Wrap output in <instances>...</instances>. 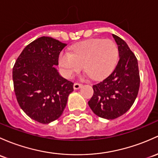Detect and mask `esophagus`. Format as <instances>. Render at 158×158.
<instances>
[{"instance_id":"esophagus-1","label":"esophagus","mask_w":158,"mask_h":158,"mask_svg":"<svg viewBox=\"0 0 158 158\" xmlns=\"http://www.w3.org/2000/svg\"><path fill=\"white\" fill-rule=\"evenodd\" d=\"M82 85L81 83H79V82H75L73 85V88H74V89H79L82 87Z\"/></svg>"}]
</instances>
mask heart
<instances>
[{"instance_id":"obj_1","label":"heart","mask_w":158,"mask_h":158,"mask_svg":"<svg viewBox=\"0 0 158 158\" xmlns=\"http://www.w3.org/2000/svg\"><path fill=\"white\" fill-rule=\"evenodd\" d=\"M119 48L112 39H92L82 41L72 48V53L62 51L58 63L63 74L70 78L83 64L85 72L92 79H99L107 76L117 64Z\"/></svg>"}]
</instances>
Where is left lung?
I'll return each mask as SVG.
<instances>
[{"mask_svg": "<svg viewBox=\"0 0 158 158\" xmlns=\"http://www.w3.org/2000/svg\"><path fill=\"white\" fill-rule=\"evenodd\" d=\"M119 48V59L113 72L93 85L89 106L101 118L114 119L123 115L132 107L140 86L137 58L124 40L113 34Z\"/></svg>", "mask_w": 158, "mask_h": 158, "instance_id": "8db88e82", "label": "left lung"}]
</instances>
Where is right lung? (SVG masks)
Instances as JSON below:
<instances>
[{"instance_id": "right-lung-1", "label": "right lung", "mask_w": 158, "mask_h": 158, "mask_svg": "<svg viewBox=\"0 0 158 158\" xmlns=\"http://www.w3.org/2000/svg\"><path fill=\"white\" fill-rule=\"evenodd\" d=\"M66 44L42 36L28 44L16 59L13 80L16 100L31 119L47 124L61 116L73 82L61 77L54 65Z\"/></svg>"}]
</instances>
